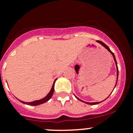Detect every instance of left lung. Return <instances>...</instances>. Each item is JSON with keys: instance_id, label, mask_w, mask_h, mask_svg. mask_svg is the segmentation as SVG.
I'll return each instance as SVG.
<instances>
[{"instance_id": "left-lung-1", "label": "left lung", "mask_w": 133, "mask_h": 133, "mask_svg": "<svg viewBox=\"0 0 133 133\" xmlns=\"http://www.w3.org/2000/svg\"><path fill=\"white\" fill-rule=\"evenodd\" d=\"M96 42H98L99 44H101L102 45H103V46H104V48H106V49H108V50L109 51L110 53H111V55H112V57H113L114 60H115V64H116V75H117V77H116V85H115V87H116V84H117L118 78V68L117 62H116V58H115V55H114V53H112V52L111 51V50H110L109 48V47L108 46V45H106V44H104V42H102V41H97ZM114 89H115V88H114ZM75 97L76 98V99H78V100H80V101L83 102L85 103V104H89V105H96V104H99V103L102 102H84V101H83V100H80V99H79L77 97V96H75ZM103 101H104V100H103ZM103 101H102V102H103Z\"/></svg>"}]
</instances>
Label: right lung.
I'll list each match as a JSON object with an SVG mask.
<instances>
[{
    "label": "right lung",
    "instance_id": "obj_1",
    "mask_svg": "<svg viewBox=\"0 0 133 133\" xmlns=\"http://www.w3.org/2000/svg\"><path fill=\"white\" fill-rule=\"evenodd\" d=\"M56 80H57V79H55V80L54 82H53V85H52L51 89L50 91H49V93H48V95H46V96H45V97L41 99V100H35V101L31 102H25L21 101V100H18H18H19V101L23 103V104H28V105H35V106H36V105H41V104H44V103L46 102H48V100H49V99H50L52 97V96H53V92H54V86H55V81H56Z\"/></svg>",
    "mask_w": 133,
    "mask_h": 133
}]
</instances>
